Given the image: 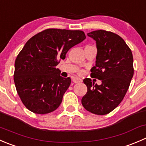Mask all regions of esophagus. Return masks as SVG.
<instances>
[{
	"instance_id": "34e87169",
	"label": "esophagus",
	"mask_w": 146,
	"mask_h": 146,
	"mask_svg": "<svg viewBox=\"0 0 146 146\" xmlns=\"http://www.w3.org/2000/svg\"><path fill=\"white\" fill-rule=\"evenodd\" d=\"M73 81L75 83H80V82H82V80L80 78H74L73 79Z\"/></svg>"
}]
</instances>
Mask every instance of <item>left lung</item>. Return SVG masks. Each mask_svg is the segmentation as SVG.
<instances>
[{"label": "left lung", "mask_w": 146, "mask_h": 146, "mask_svg": "<svg viewBox=\"0 0 146 146\" xmlns=\"http://www.w3.org/2000/svg\"><path fill=\"white\" fill-rule=\"evenodd\" d=\"M96 42L98 54L90 76L102 81L100 85L85 78L88 88L82 97L84 108L92 114L104 115L123 100L133 76L132 52L123 39L115 33L96 30L88 34Z\"/></svg>", "instance_id": "1"}]
</instances>
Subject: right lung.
I'll list each match as a JSON object with an SVG mask.
<instances>
[{
	"instance_id": "add662e5",
	"label": "right lung",
	"mask_w": 146,
	"mask_h": 146,
	"mask_svg": "<svg viewBox=\"0 0 146 146\" xmlns=\"http://www.w3.org/2000/svg\"><path fill=\"white\" fill-rule=\"evenodd\" d=\"M85 38L80 30L47 29L27 41L15 62L14 82L29 111L44 114L59 107L71 80L61 77L56 66Z\"/></svg>"
}]
</instances>
